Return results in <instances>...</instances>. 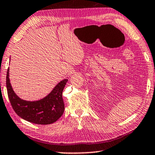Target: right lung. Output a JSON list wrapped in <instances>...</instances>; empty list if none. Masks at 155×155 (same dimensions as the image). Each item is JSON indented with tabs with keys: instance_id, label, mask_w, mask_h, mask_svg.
Returning <instances> with one entry per match:
<instances>
[{
	"instance_id": "1",
	"label": "right lung",
	"mask_w": 155,
	"mask_h": 155,
	"mask_svg": "<svg viewBox=\"0 0 155 155\" xmlns=\"http://www.w3.org/2000/svg\"><path fill=\"white\" fill-rule=\"evenodd\" d=\"M9 68L7 69L6 85L7 94L12 108L22 119L36 124L48 125L54 123L62 116L65 110L62 93L68 79H63L43 99L29 101L21 99L14 92L9 81Z\"/></svg>"
}]
</instances>
